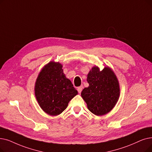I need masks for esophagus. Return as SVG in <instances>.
<instances>
[{"label":"esophagus","mask_w":152,"mask_h":152,"mask_svg":"<svg viewBox=\"0 0 152 152\" xmlns=\"http://www.w3.org/2000/svg\"><path fill=\"white\" fill-rule=\"evenodd\" d=\"M83 86H80V87H78V88H77V91H78L79 93H80V94L81 93V91H82V90H83Z\"/></svg>","instance_id":"1"}]
</instances>
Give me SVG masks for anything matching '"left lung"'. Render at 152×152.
Masks as SVG:
<instances>
[{"label": "left lung", "instance_id": "obj_1", "mask_svg": "<svg viewBox=\"0 0 152 152\" xmlns=\"http://www.w3.org/2000/svg\"><path fill=\"white\" fill-rule=\"evenodd\" d=\"M89 86L81 92V97L88 109L97 116L109 113L115 107L120 97V85L118 79L110 67L102 70L97 66L88 74Z\"/></svg>", "mask_w": 152, "mask_h": 152}]
</instances>
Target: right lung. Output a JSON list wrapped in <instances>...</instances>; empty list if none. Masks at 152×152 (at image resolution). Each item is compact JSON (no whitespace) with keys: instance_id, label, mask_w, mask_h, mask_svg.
I'll list each match as a JSON object with an SVG mask.
<instances>
[{"instance_id":"add662e5","label":"right lung","mask_w":152,"mask_h":152,"mask_svg":"<svg viewBox=\"0 0 152 152\" xmlns=\"http://www.w3.org/2000/svg\"><path fill=\"white\" fill-rule=\"evenodd\" d=\"M62 68L60 63L50 61L39 72L35 84V95L39 107L51 116L61 114L77 94Z\"/></svg>"}]
</instances>
